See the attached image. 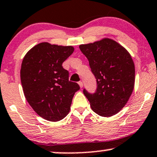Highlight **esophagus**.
<instances>
[{"mask_svg": "<svg viewBox=\"0 0 157 157\" xmlns=\"http://www.w3.org/2000/svg\"><path fill=\"white\" fill-rule=\"evenodd\" d=\"M78 84H79V86H80V88H82V87H83V84H82V82H81V81H80V82H78Z\"/></svg>", "mask_w": 157, "mask_h": 157, "instance_id": "34e87169", "label": "esophagus"}]
</instances>
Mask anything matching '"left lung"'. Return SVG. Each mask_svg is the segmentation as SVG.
<instances>
[{
	"mask_svg": "<svg viewBox=\"0 0 157 157\" xmlns=\"http://www.w3.org/2000/svg\"><path fill=\"white\" fill-rule=\"evenodd\" d=\"M79 48L88 58L97 79L96 93L83 90L90 107L103 117L117 114L129 101L135 87V68L131 55L109 38L80 44Z\"/></svg>",
	"mask_w": 157,
	"mask_h": 157,
	"instance_id": "8db88e82",
	"label": "left lung"
}]
</instances>
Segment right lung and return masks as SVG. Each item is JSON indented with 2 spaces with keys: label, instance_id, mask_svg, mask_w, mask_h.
I'll return each instance as SVG.
<instances>
[{
  "label": "right lung",
  "instance_id": "obj_1",
  "mask_svg": "<svg viewBox=\"0 0 157 157\" xmlns=\"http://www.w3.org/2000/svg\"><path fill=\"white\" fill-rule=\"evenodd\" d=\"M72 46L41 42L32 48L22 60L20 79L26 100L45 120L58 121L67 116L75 92L76 82L69 80L62 63L73 53Z\"/></svg>",
  "mask_w": 157,
  "mask_h": 157
}]
</instances>
